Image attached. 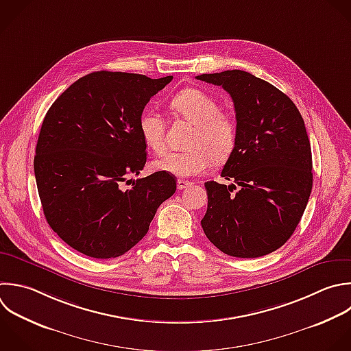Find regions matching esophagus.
<instances>
[{
    "instance_id": "esophagus-1",
    "label": "esophagus",
    "mask_w": 351,
    "mask_h": 351,
    "mask_svg": "<svg viewBox=\"0 0 351 351\" xmlns=\"http://www.w3.org/2000/svg\"><path fill=\"white\" fill-rule=\"evenodd\" d=\"M192 185V182L191 181H186V180H177V188L178 189H185V188H188V186H191Z\"/></svg>"
}]
</instances>
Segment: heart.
Here are the masks:
<instances>
[{"mask_svg": "<svg viewBox=\"0 0 351 351\" xmlns=\"http://www.w3.org/2000/svg\"><path fill=\"white\" fill-rule=\"evenodd\" d=\"M171 110L195 130L185 152H169L155 160L154 167L177 177H193L204 173L213 160H226L237 141L236 121L221 112L219 103L207 92L196 88L180 90L170 100ZM138 130L144 144L155 154L166 149V125L163 117L155 110H147L138 121Z\"/></svg>", "mask_w": 351, "mask_h": 351, "instance_id": "obj_1", "label": "heart"}]
</instances>
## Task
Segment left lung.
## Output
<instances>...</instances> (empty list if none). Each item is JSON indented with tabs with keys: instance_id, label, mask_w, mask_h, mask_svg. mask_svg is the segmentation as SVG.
Wrapping results in <instances>:
<instances>
[{
	"instance_id": "obj_1",
	"label": "left lung",
	"mask_w": 351,
	"mask_h": 351,
	"mask_svg": "<svg viewBox=\"0 0 351 351\" xmlns=\"http://www.w3.org/2000/svg\"><path fill=\"white\" fill-rule=\"evenodd\" d=\"M232 97L237 141L221 173L226 186L204 184L208 203L202 228L222 252L258 258L280 248L298 226L313 186L311 149L292 100L241 70L202 74ZM241 189L232 193V187Z\"/></svg>"
}]
</instances>
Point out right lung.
<instances>
[{
  "instance_id": "1",
  "label": "right lung",
  "mask_w": 351,
  "mask_h": 351,
  "mask_svg": "<svg viewBox=\"0 0 351 351\" xmlns=\"http://www.w3.org/2000/svg\"><path fill=\"white\" fill-rule=\"evenodd\" d=\"M171 75L97 71L64 90L41 126L34 173L44 215L74 250L117 258L148 232L159 206L177 189L174 176H138L147 162L140 117ZM132 183L128 190L124 182Z\"/></svg>"
}]
</instances>
